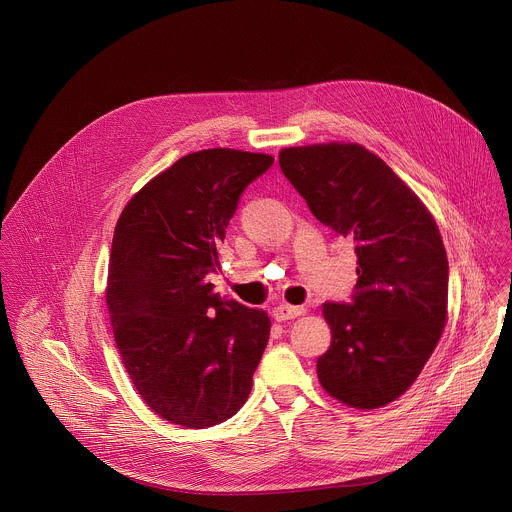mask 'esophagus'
<instances>
[{"mask_svg":"<svg viewBox=\"0 0 512 512\" xmlns=\"http://www.w3.org/2000/svg\"><path fill=\"white\" fill-rule=\"evenodd\" d=\"M305 314V308L303 307H291V305H279V307L273 308V316L275 320H293L297 316Z\"/></svg>","mask_w":512,"mask_h":512,"instance_id":"esophagus-1","label":"esophagus"}]
</instances>
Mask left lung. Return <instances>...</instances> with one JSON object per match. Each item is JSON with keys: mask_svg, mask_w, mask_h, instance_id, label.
<instances>
[{"mask_svg": "<svg viewBox=\"0 0 512 512\" xmlns=\"http://www.w3.org/2000/svg\"><path fill=\"white\" fill-rule=\"evenodd\" d=\"M279 164L312 215L354 243L352 303H324L332 332L316 372L358 409L398 400L447 322L449 265L433 215L394 170L352 142L285 148Z\"/></svg>", "mask_w": 512, "mask_h": 512, "instance_id": "left-lung-1", "label": "left lung"}]
</instances>
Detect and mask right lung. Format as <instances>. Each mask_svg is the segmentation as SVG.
<instances>
[{
	"label": "right lung",
	"instance_id": "obj_1",
	"mask_svg": "<svg viewBox=\"0 0 512 512\" xmlns=\"http://www.w3.org/2000/svg\"><path fill=\"white\" fill-rule=\"evenodd\" d=\"M273 156L200 150L152 178L112 237L106 307L122 364L148 408L190 429L247 402L271 320L213 293L207 275L243 190Z\"/></svg>",
	"mask_w": 512,
	"mask_h": 512
}]
</instances>
